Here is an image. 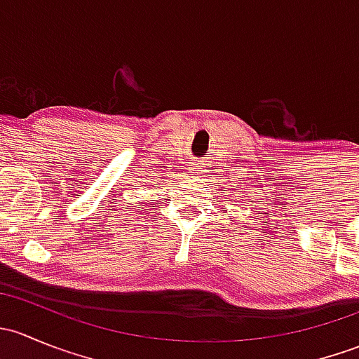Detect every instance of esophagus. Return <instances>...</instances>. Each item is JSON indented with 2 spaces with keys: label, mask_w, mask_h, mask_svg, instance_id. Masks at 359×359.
Segmentation results:
<instances>
[{
  "label": "esophagus",
  "mask_w": 359,
  "mask_h": 359,
  "mask_svg": "<svg viewBox=\"0 0 359 359\" xmlns=\"http://www.w3.org/2000/svg\"><path fill=\"white\" fill-rule=\"evenodd\" d=\"M189 172H191V173H198V172H201V170H200V166L194 165V163H193V165L189 166Z\"/></svg>",
  "instance_id": "esophagus-1"
}]
</instances>
